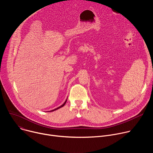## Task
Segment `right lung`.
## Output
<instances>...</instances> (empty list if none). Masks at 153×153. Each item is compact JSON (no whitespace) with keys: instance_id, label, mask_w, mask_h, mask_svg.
Returning <instances> with one entry per match:
<instances>
[{"instance_id":"1","label":"right lung","mask_w":153,"mask_h":153,"mask_svg":"<svg viewBox=\"0 0 153 153\" xmlns=\"http://www.w3.org/2000/svg\"><path fill=\"white\" fill-rule=\"evenodd\" d=\"M67 99H68V97H67L66 99H65V100H64V102H63L61 105H60L59 106H57V107H56V108L53 109V110H49V111H48V112H52V111H55V110H58V109H59V108L63 107V106L65 105V104L66 103V102H67Z\"/></svg>"}]
</instances>
